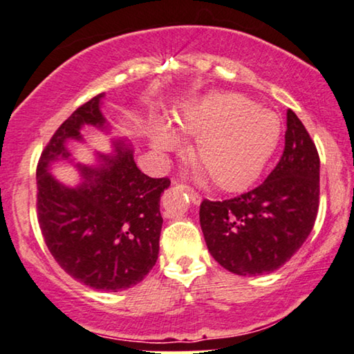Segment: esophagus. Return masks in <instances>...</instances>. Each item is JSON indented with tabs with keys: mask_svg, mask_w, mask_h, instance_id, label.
<instances>
[{
	"mask_svg": "<svg viewBox=\"0 0 354 354\" xmlns=\"http://www.w3.org/2000/svg\"><path fill=\"white\" fill-rule=\"evenodd\" d=\"M183 187H184V191H186V192L189 194V197H191V201H192L194 205H198V203L202 202V196H201V194H197L196 191H194L192 187H189V186H183Z\"/></svg>",
	"mask_w": 354,
	"mask_h": 354,
	"instance_id": "obj_1",
	"label": "esophagus"
}]
</instances>
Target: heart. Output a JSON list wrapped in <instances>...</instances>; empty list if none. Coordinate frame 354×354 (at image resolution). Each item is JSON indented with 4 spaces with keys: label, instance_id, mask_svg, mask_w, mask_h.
<instances>
[{
    "label": "heart",
    "instance_id": "heart-1",
    "mask_svg": "<svg viewBox=\"0 0 354 354\" xmlns=\"http://www.w3.org/2000/svg\"><path fill=\"white\" fill-rule=\"evenodd\" d=\"M173 125L184 136H198L194 160L213 186L225 191L255 181L281 138V120L274 112L232 93H212L186 104L173 117ZM178 144L167 125L153 127L152 146L158 152H170Z\"/></svg>",
    "mask_w": 354,
    "mask_h": 354
}]
</instances>
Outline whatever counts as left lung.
<instances>
[{
	"instance_id": "obj_1",
	"label": "left lung",
	"mask_w": 354,
	"mask_h": 354,
	"mask_svg": "<svg viewBox=\"0 0 354 354\" xmlns=\"http://www.w3.org/2000/svg\"><path fill=\"white\" fill-rule=\"evenodd\" d=\"M319 153L295 112L287 111L286 147L266 181L223 202L201 203L208 252L239 276L270 274L290 260L315 226Z\"/></svg>"
}]
</instances>
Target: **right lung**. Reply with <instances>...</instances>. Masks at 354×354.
I'll return each mask as SVG.
<instances>
[{
	"instance_id": "obj_1",
	"label": "right lung",
	"mask_w": 354,
	"mask_h": 354,
	"mask_svg": "<svg viewBox=\"0 0 354 354\" xmlns=\"http://www.w3.org/2000/svg\"><path fill=\"white\" fill-rule=\"evenodd\" d=\"M102 99L104 93L80 106L44 147L37 168V210L57 265L84 286L118 292L141 282L156 265L160 196L170 179L144 175L123 139L112 142V153L97 152V165L77 163L82 181L75 187L49 173L54 162H72L66 144L83 141L84 125L109 131Z\"/></svg>"
}]
</instances>
